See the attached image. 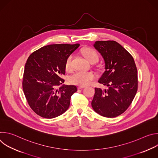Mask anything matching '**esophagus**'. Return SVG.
<instances>
[{
    "mask_svg": "<svg viewBox=\"0 0 158 158\" xmlns=\"http://www.w3.org/2000/svg\"><path fill=\"white\" fill-rule=\"evenodd\" d=\"M85 87V86H82V85H79V86H78V89H82V88H84Z\"/></svg>",
    "mask_w": 158,
    "mask_h": 158,
    "instance_id": "esophagus-1",
    "label": "esophagus"
}]
</instances>
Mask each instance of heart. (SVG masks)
Masks as SVG:
<instances>
[{"label": "heart", "instance_id": "1", "mask_svg": "<svg viewBox=\"0 0 158 158\" xmlns=\"http://www.w3.org/2000/svg\"><path fill=\"white\" fill-rule=\"evenodd\" d=\"M82 53L85 58L91 62L92 60H95L98 59L97 53L93 49L89 48H84L82 50ZM72 56H70L67 59L65 62V69L69 70L71 67V60ZM95 76L93 73L85 72V71H77L73 74L69 78V82L73 84L78 85H86L90 83L94 78Z\"/></svg>", "mask_w": 158, "mask_h": 158}]
</instances>
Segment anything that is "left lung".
<instances>
[{
  "mask_svg": "<svg viewBox=\"0 0 158 158\" xmlns=\"http://www.w3.org/2000/svg\"><path fill=\"white\" fill-rule=\"evenodd\" d=\"M94 48L104 60V72L98 82L107 89L95 88L91 105L96 112L115 118L128 108L138 90V71L132 56L114 40L96 41Z\"/></svg>",
  "mask_w": 158,
  "mask_h": 158,
  "instance_id": "1",
  "label": "left lung"
}]
</instances>
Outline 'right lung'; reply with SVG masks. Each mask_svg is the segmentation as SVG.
I'll use <instances>...</instances> for the list:
<instances>
[{
  "label": "right lung",
  "instance_id": "add662e5",
  "mask_svg": "<svg viewBox=\"0 0 158 158\" xmlns=\"http://www.w3.org/2000/svg\"><path fill=\"white\" fill-rule=\"evenodd\" d=\"M80 46L51 44L32 53L25 65L22 88L31 108L44 118H56L68 109L72 95L77 91L73 85L62 84L65 62Z\"/></svg>",
  "mask_w": 158,
  "mask_h": 158
}]
</instances>
